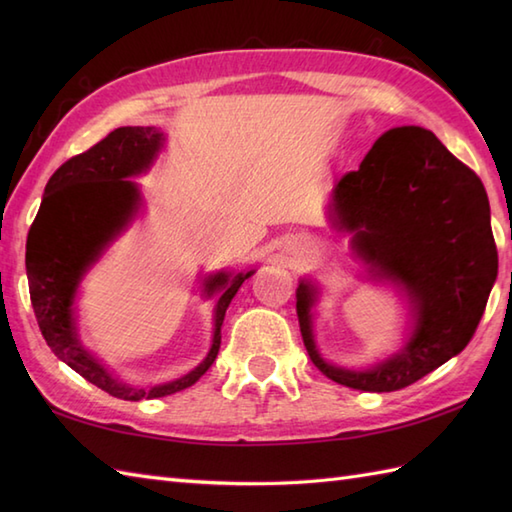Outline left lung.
Instances as JSON below:
<instances>
[{
  "label": "left lung",
  "instance_id": "1",
  "mask_svg": "<svg viewBox=\"0 0 512 512\" xmlns=\"http://www.w3.org/2000/svg\"><path fill=\"white\" fill-rule=\"evenodd\" d=\"M332 222L374 279L396 284L411 303L413 332L394 356L369 369L323 361L312 336L317 288L301 281L303 345L321 374L361 391L409 387L460 354L480 325L497 279L491 206L482 180L422 127L380 136L361 167L334 184Z\"/></svg>",
  "mask_w": 512,
  "mask_h": 512
}]
</instances>
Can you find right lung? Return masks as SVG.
Here are the masks:
<instances>
[{
    "instance_id": "obj_1",
    "label": "right lung",
    "mask_w": 512,
    "mask_h": 512,
    "mask_svg": "<svg viewBox=\"0 0 512 512\" xmlns=\"http://www.w3.org/2000/svg\"><path fill=\"white\" fill-rule=\"evenodd\" d=\"M162 140L165 136L156 127H118L101 143L63 162L46 184L26 242L30 301L43 339L54 356L76 374L123 400L169 396L200 380L220 352V330L228 303L255 273H217L204 281L206 295H220L213 314L211 350L193 372L171 383L151 389L121 383L81 345L72 310L76 288L107 242H112L138 211L140 193L129 178L149 169Z\"/></svg>"
}]
</instances>
